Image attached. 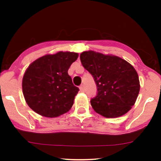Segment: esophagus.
I'll return each instance as SVG.
<instances>
[{"mask_svg":"<svg viewBox=\"0 0 161 161\" xmlns=\"http://www.w3.org/2000/svg\"><path fill=\"white\" fill-rule=\"evenodd\" d=\"M79 89H80V91L82 92H85V86H83V85H82V86H80V87H79Z\"/></svg>","mask_w":161,"mask_h":161,"instance_id":"obj_1","label":"esophagus"}]
</instances>
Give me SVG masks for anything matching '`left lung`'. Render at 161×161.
<instances>
[{"instance_id": "1", "label": "left lung", "mask_w": 161, "mask_h": 161, "mask_svg": "<svg viewBox=\"0 0 161 161\" xmlns=\"http://www.w3.org/2000/svg\"><path fill=\"white\" fill-rule=\"evenodd\" d=\"M80 60L97 86V95L90 101L94 110L108 118L126 114L134 105L140 89L133 66L120 57L92 51L82 52Z\"/></svg>"}]
</instances>
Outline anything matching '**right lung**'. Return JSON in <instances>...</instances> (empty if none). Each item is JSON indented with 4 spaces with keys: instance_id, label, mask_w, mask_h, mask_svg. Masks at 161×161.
<instances>
[{
    "instance_id": "add662e5",
    "label": "right lung",
    "mask_w": 161,
    "mask_h": 161,
    "mask_svg": "<svg viewBox=\"0 0 161 161\" xmlns=\"http://www.w3.org/2000/svg\"><path fill=\"white\" fill-rule=\"evenodd\" d=\"M78 56L77 53L60 51L29 65L23 79V95L29 108L46 117L69 111L79 89L73 85L68 69Z\"/></svg>"
}]
</instances>
